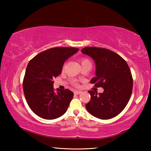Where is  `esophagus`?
Segmentation results:
<instances>
[{
    "mask_svg": "<svg viewBox=\"0 0 151 151\" xmlns=\"http://www.w3.org/2000/svg\"><path fill=\"white\" fill-rule=\"evenodd\" d=\"M81 93H82V92L80 91H75V92H74L75 94H81Z\"/></svg>",
    "mask_w": 151,
    "mask_h": 151,
    "instance_id": "obj_1",
    "label": "esophagus"
}]
</instances>
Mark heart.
<instances>
[{
	"mask_svg": "<svg viewBox=\"0 0 151 151\" xmlns=\"http://www.w3.org/2000/svg\"><path fill=\"white\" fill-rule=\"evenodd\" d=\"M81 65H85V64H88H88H91V61L89 60L88 59H87V58H81ZM73 85H75V86H77L78 84H77V83H76V82L74 81V82H73Z\"/></svg>",
	"mask_w": 151,
	"mask_h": 151,
	"instance_id": "1",
	"label": "heart"
}]
</instances>
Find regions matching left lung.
<instances>
[{
	"label": "left lung",
	"mask_w": 151,
	"mask_h": 151,
	"mask_svg": "<svg viewBox=\"0 0 151 151\" xmlns=\"http://www.w3.org/2000/svg\"><path fill=\"white\" fill-rule=\"evenodd\" d=\"M81 51L96 63V76L91 83L104 88L103 93L88 91L91 100L86 109L96 118H113L123 111L131 96L133 79L129 66L121 56L106 48L88 47Z\"/></svg>",
	"instance_id": "left-lung-1"
}]
</instances>
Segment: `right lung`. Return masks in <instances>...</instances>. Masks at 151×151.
<instances>
[{
    "instance_id": "right-lung-1",
    "label": "right lung",
    "mask_w": 151,
    "mask_h": 151,
    "mask_svg": "<svg viewBox=\"0 0 151 151\" xmlns=\"http://www.w3.org/2000/svg\"><path fill=\"white\" fill-rule=\"evenodd\" d=\"M74 47L49 48L32 58L23 79V91L30 109L37 116L47 120L58 118L65 113L73 98L69 89L55 93L53 79L61 74L65 60L77 52Z\"/></svg>"
}]
</instances>
